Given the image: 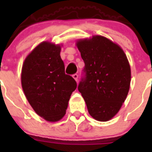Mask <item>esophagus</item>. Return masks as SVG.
<instances>
[{"label": "esophagus", "mask_w": 152, "mask_h": 152, "mask_svg": "<svg viewBox=\"0 0 152 152\" xmlns=\"http://www.w3.org/2000/svg\"><path fill=\"white\" fill-rule=\"evenodd\" d=\"M72 77H74V79H75L76 81H77V80H78V75H77V74H74V75H72Z\"/></svg>", "instance_id": "obj_1"}]
</instances>
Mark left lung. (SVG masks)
<instances>
[{"mask_svg":"<svg viewBox=\"0 0 152 152\" xmlns=\"http://www.w3.org/2000/svg\"><path fill=\"white\" fill-rule=\"evenodd\" d=\"M77 46L84 62L77 89L88 112L98 121L112 119L126 100L131 70L123 49L101 36L79 40Z\"/></svg>","mask_w":152,"mask_h":152,"instance_id":"8db88e82","label":"left lung"}]
</instances>
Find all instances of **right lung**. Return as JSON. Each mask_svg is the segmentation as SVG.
<instances>
[{"label": "right lung", "instance_id": "1", "mask_svg": "<svg viewBox=\"0 0 152 152\" xmlns=\"http://www.w3.org/2000/svg\"><path fill=\"white\" fill-rule=\"evenodd\" d=\"M61 47L48 42L36 46L23 64L21 83L25 96L39 116L49 122L61 119L66 112L75 79L64 72Z\"/></svg>", "mask_w": 152, "mask_h": 152}]
</instances>
